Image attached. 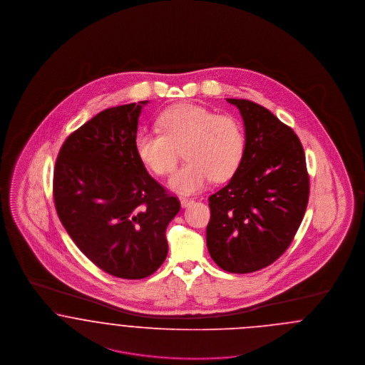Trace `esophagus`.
Returning <instances> with one entry per match:
<instances>
[{
    "label": "esophagus",
    "mask_w": 365,
    "mask_h": 365,
    "mask_svg": "<svg viewBox=\"0 0 365 365\" xmlns=\"http://www.w3.org/2000/svg\"><path fill=\"white\" fill-rule=\"evenodd\" d=\"M180 202H181V207H182V208H187V207H190V205L193 203V199H190V197H181Z\"/></svg>",
    "instance_id": "obj_1"
}]
</instances>
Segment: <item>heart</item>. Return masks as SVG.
I'll list each match as a JSON object with an SVG mask.
<instances>
[{
  "label": "heart",
  "instance_id": "obj_1",
  "mask_svg": "<svg viewBox=\"0 0 365 365\" xmlns=\"http://www.w3.org/2000/svg\"><path fill=\"white\" fill-rule=\"evenodd\" d=\"M159 130H142L135 151L155 175H168L175 166L178 150L187 160L169 178V188L182 193L203 190L211 178L221 181L233 175L245 151V133L237 118L217 114L205 106L181 103L163 111Z\"/></svg>",
  "mask_w": 365,
  "mask_h": 365
}]
</instances>
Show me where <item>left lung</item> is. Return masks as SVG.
I'll return each instance as SVG.
<instances>
[{"mask_svg": "<svg viewBox=\"0 0 365 365\" xmlns=\"http://www.w3.org/2000/svg\"><path fill=\"white\" fill-rule=\"evenodd\" d=\"M240 110L244 157L230 181L208 199L207 248L225 271L247 274L275 262L302 221L309 178L302 143L266 108L226 99Z\"/></svg>", "mask_w": 365, "mask_h": 365, "instance_id": "8db88e82", "label": "left lung"}]
</instances>
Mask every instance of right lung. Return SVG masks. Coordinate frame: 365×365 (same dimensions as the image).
<instances>
[{"instance_id":"right-lung-1","label":"right lung","mask_w":365,"mask_h":365,"mask_svg":"<svg viewBox=\"0 0 365 365\" xmlns=\"http://www.w3.org/2000/svg\"><path fill=\"white\" fill-rule=\"evenodd\" d=\"M148 101L98 113L63 144L54 168L56 210L68 235L105 272L142 279L168 255L178 199L147 173L135 151Z\"/></svg>"}]
</instances>
